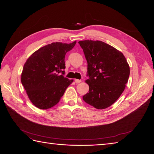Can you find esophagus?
Segmentation results:
<instances>
[{"label": "esophagus", "mask_w": 154, "mask_h": 154, "mask_svg": "<svg viewBox=\"0 0 154 154\" xmlns=\"http://www.w3.org/2000/svg\"><path fill=\"white\" fill-rule=\"evenodd\" d=\"M81 82V80H79V79H75V82L76 84H79V83H80Z\"/></svg>", "instance_id": "obj_1"}]
</instances>
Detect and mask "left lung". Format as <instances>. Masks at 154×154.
Wrapping results in <instances>:
<instances>
[{
    "mask_svg": "<svg viewBox=\"0 0 154 154\" xmlns=\"http://www.w3.org/2000/svg\"><path fill=\"white\" fill-rule=\"evenodd\" d=\"M88 62L89 93L84 101L97 109L113 104L126 88L129 77V66L124 54L100 41H79Z\"/></svg>",
    "mask_w": 154,
    "mask_h": 154,
    "instance_id": "1",
    "label": "left lung"
}]
</instances>
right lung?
<instances>
[{"mask_svg": "<svg viewBox=\"0 0 154 154\" xmlns=\"http://www.w3.org/2000/svg\"><path fill=\"white\" fill-rule=\"evenodd\" d=\"M75 44L76 41L48 44L34 52L25 62L21 81L28 98L38 109H48L56 105L73 82L63 76V70L65 54Z\"/></svg>", "mask_w": 154, "mask_h": 154, "instance_id": "obj_1", "label": "right lung"}]
</instances>
